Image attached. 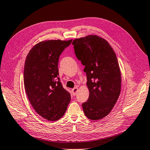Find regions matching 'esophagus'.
I'll return each mask as SVG.
<instances>
[{
  "instance_id": "esophagus-1",
  "label": "esophagus",
  "mask_w": 150,
  "mask_h": 150,
  "mask_svg": "<svg viewBox=\"0 0 150 150\" xmlns=\"http://www.w3.org/2000/svg\"><path fill=\"white\" fill-rule=\"evenodd\" d=\"M78 90H79V88H73L72 90H71V92H72V93H73V95H76L77 94V92H78Z\"/></svg>"
}]
</instances>
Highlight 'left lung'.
Wrapping results in <instances>:
<instances>
[{
	"label": "left lung",
	"instance_id": "8db88e82",
	"mask_svg": "<svg viewBox=\"0 0 150 150\" xmlns=\"http://www.w3.org/2000/svg\"><path fill=\"white\" fill-rule=\"evenodd\" d=\"M72 44L87 76L89 98L82 105L85 116L92 120L103 118L112 110L121 91V71L115 52L97 35L77 38Z\"/></svg>",
	"mask_w": 150,
	"mask_h": 150
}]
</instances>
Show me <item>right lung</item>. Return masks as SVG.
<instances>
[{
	"label": "right lung",
	"instance_id": "right-lung-1",
	"mask_svg": "<svg viewBox=\"0 0 150 150\" xmlns=\"http://www.w3.org/2000/svg\"><path fill=\"white\" fill-rule=\"evenodd\" d=\"M72 40H45L32 47L26 56L24 86L28 100L36 112L49 121L64 116L71 96L60 81L58 63L62 52Z\"/></svg>",
	"mask_w": 150,
	"mask_h": 150
}]
</instances>
